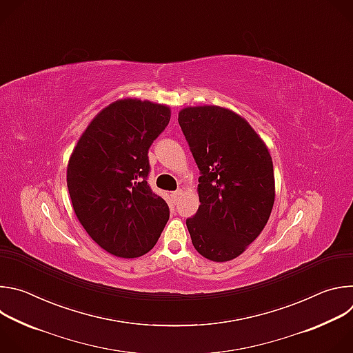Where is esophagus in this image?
Returning <instances> with one entry per match:
<instances>
[{
  "label": "esophagus",
  "instance_id": "esophagus-1",
  "mask_svg": "<svg viewBox=\"0 0 353 353\" xmlns=\"http://www.w3.org/2000/svg\"><path fill=\"white\" fill-rule=\"evenodd\" d=\"M170 196H172V201L174 204H177L179 203V199H180V196H181V190H177V191H174V192H172L170 194Z\"/></svg>",
  "mask_w": 353,
  "mask_h": 353
}]
</instances>
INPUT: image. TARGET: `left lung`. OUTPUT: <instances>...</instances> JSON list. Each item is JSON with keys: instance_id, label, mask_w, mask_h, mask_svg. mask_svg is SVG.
<instances>
[{"instance_id": "left-lung-1", "label": "left lung", "mask_w": 353, "mask_h": 353, "mask_svg": "<svg viewBox=\"0 0 353 353\" xmlns=\"http://www.w3.org/2000/svg\"><path fill=\"white\" fill-rule=\"evenodd\" d=\"M179 124L201 173V205L185 221L192 245L211 261H230L270 219L275 201L272 158L253 127L229 109L184 108Z\"/></svg>"}]
</instances>
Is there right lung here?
I'll use <instances>...</instances> for the list:
<instances>
[{"mask_svg": "<svg viewBox=\"0 0 353 353\" xmlns=\"http://www.w3.org/2000/svg\"><path fill=\"white\" fill-rule=\"evenodd\" d=\"M169 121V106L116 100L96 114L71 154L67 185L75 215L116 257L146 254L169 221L166 201L146 181L149 146Z\"/></svg>", "mask_w": 353, "mask_h": 353, "instance_id": "obj_1", "label": "right lung"}]
</instances>
